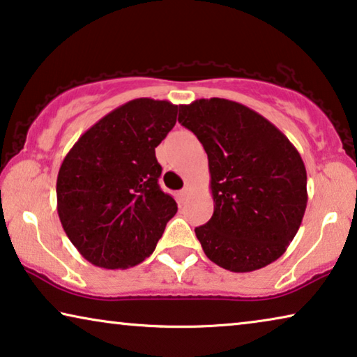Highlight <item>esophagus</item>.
I'll return each mask as SVG.
<instances>
[{
	"label": "esophagus",
	"instance_id": "1",
	"mask_svg": "<svg viewBox=\"0 0 357 357\" xmlns=\"http://www.w3.org/2000/svg\"><path fill=\"white\" fill-rule=\"evenodd\" d=\"M189 194H190V185H185V188L181 190V199H188L189 197Z\"/></svg>",
	"mask_w": 357,
	"mask_h": 357
}]
</instances>
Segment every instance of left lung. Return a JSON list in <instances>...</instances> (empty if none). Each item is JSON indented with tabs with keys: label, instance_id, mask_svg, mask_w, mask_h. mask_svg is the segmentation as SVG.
I'll return each mask as SVG.
<instances>
[{
	"label": "left lung",
	"instance_id": "obj_1",
	"mask_svg": "<svg viewBox=\"0 0 357 357\" xmlns=\"http://www.w3.org/2000/svg\"><path fill=\"white\" fill-rule=\"evenodd\" d=\"M178 121L208 157L213 215L195 236L213 264L236 273L267 267L284 254L307 205L303 158L281 130L227 98L181 105Z\"/></svg>",
	"mask_w": 357,
	"mask_h": 357
}]
</instances>
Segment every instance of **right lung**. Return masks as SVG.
Masks as SVG:
<instances>
[{
    "label": "right lung",
    "instance_id": "obj_1",
    "mask_svg": "<svg viewBox=\"0 0 357 357\" xmlns=\"http://www.w3.org/2000/svg\"><path fill=\"white\" fill-rule=\"evenodd\" d=\"M178 105L135 98L114 108L73 145L56 179L58 215L95 267L129 268L157 248L178 212L158 185L155 147L176 124Z\"/></svg>",
    "mask_w": 357,
    "mask_h": 357
}]
</instances>
